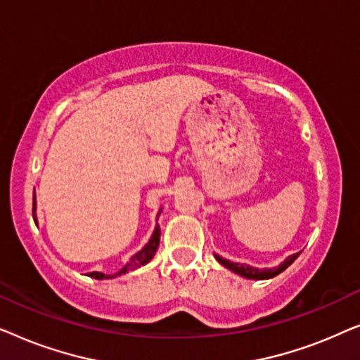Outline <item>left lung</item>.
I'll return each instance as SVG.
<instances>
[{"label": "left lung", "mask_w": 360, "mask_h": 360, "mask_svg": "<svg viewBox=\"0 0 360 360\" xmlns=\"http://www.w3.org/2000/svg\"><path fill=\"white\" fill-rule=\"evenodd\" d=\"M298 255H300V252L288 255V257L285 259L282 264H278L277 267H272V269H257V267H250V265H248V264L231 262V260L223 259L218 254H214V259L218 260V262L223 265V267L231 270V272L240 275V277L249 278V280H267V278L277 277L278 274H282L283 270L288 267V265H292L295 262V259H297Z\"/></svg>", "instance_id": "obj_1"}]
</instances>
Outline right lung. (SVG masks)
Segmentation results:
<instances>
[{"instance_id": "obj_1", "label": "right lung", "mask_w": 360, "mask_h": 360, "mask_svg": "<svg viewBox=\"0 0 360 360\" xmlns=\"http://www.w3.org/2000/svg\"><path fill=\"white\" fill-rule=\"evenodd\" d=\"M162 211V210H160ZM160 211L159 213H157V219H159V214H160ZM32 214H34V221H36V224H37V218H36V195H34V208H32ZM159 243H160V226H159V223L155 224V228H154V233H152V236H150V239H149V243H147L144 248H142L139 252H136L134 255H131V259H129V262H127L124 267H122L120 272H116V274H103V272H90V274H86L88 277H91V278H96V280H103V278H116V277H121V275H124V274H127V272H132V270H136V269H139V267H142V265H146L147 262H150V259L154 257L155 255V252H157V248H159Z\"/></svg>"}]
</instances>
